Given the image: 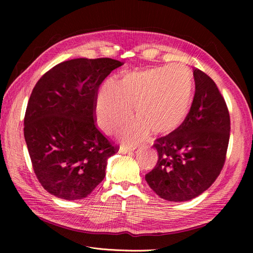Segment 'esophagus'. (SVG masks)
<instances>
[{
	"label": "esophagus",
	"mask_w": 253,
	"mask_h": 253,
	"mask_svg": "<svg viewBox=\"0 0 253 253\" xmlns=\"http://www.w3.org/2000/svg\"><path fill=\"white\" fill-rule=\"evenodd\" d=\"M135 149H136L135 147H131V148H127V147H120L119 152H120V153H122V154H126V153L133 152Z\"/></svg>",
	"instance_id": "1"
}]
</instances>
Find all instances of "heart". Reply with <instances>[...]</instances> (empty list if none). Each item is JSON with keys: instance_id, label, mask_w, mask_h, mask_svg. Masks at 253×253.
I'll return each instance as SVG.
<instances>
[{"instance_id": "obj_1", "label": "heart", "mask_w": 253, "mask_h": 253, "mask_svg": "<svg viewBox=\"0 0 253 253\" xmlns=\"http://www.w3.org/2000/svg\"><path fill=\"white\" fill-rule=\"evenodd\" d=\"M193 81L185 67H154L126 74L119 84L105 82L97 98V119L106 133L117 131L131 119L133 105L139 117L121 129L120 138L134 145L151 131L169 134L186 120L192 103Z\"/></svg>"}]
</instances>
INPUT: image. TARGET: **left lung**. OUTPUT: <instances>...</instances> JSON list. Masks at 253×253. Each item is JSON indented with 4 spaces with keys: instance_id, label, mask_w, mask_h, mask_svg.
Listing matches in <instances>:
<instances>
[{
    "instance_id": "left-lung-1",
    "label": "left lung",
    "mask_w": 253,
    "mask_h": 253,
    "mask_svg": "<svg viewBox=\"0 0 253 253\" xmlns=\"http://www.w3.org/2000/svg\"><path fill=\"white\" fill-rule=\"evenodd\" d=\"M195 94L182 125L155 140L154 169L145 180L166 201L186 202L210 188L223 169L230 137V116L216 84L193 70Z\"/></svg>"
}]
</instances>
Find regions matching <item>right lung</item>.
I'll return each mask as SVG.
<instances>
[{
	"label": "right lung",
	"instance_id": "obj_1",
	"mask_svg": "<svg viewBox=\"0 0 253 253\" xmlns=\"http://www.w3.org/2000/svg\"><path fill=\"white\" fill-rule=\"evenodd\" d=\"M122 62L110 58L64 61L35 85L24 117V137L42 187L66 201L82 200L104 176L118 150L96 126L98 89Z\"/></svg>",
	"mask_w": 253,
	"mask_h": 253
}]
</instances>
